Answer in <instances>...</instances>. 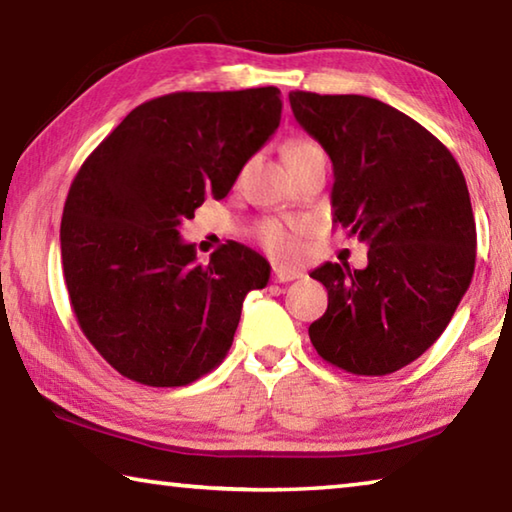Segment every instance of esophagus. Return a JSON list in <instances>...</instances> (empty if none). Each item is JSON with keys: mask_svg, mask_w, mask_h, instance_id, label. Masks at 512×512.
I'll list each match as a JSON object with an SVG mask.
<instances>
[{"mask_svg": "<svg viewBox=\"0 0 512 512\" xmlns=\"http://www.w3.org/2000/svg\"><path fill=\"white\" fill-rule=\"evenodd\" d=\"M302 277V271H296V268H289V266H275L273 268V280L275 282H291V280H298Z\"/></svg>", "mask_w": 512, "mask_h": 512, "instance_id": "obj_1", "label": "esophagus"}]
</instances>
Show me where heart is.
<instances>
[{"label":"heart","instance_id":"1","mask_svg":"<svg viewBox=\"0 0 512 512\" xmlns=\"http://www.w3.org/2000/svg\"><path fill=\"white\" fill-rule=\"evenodd\" d=\"M320 146L309 142V140H296L287 146V160L298 158V155H305L311 151H318ZM309 230L307 221H266L262 228H259V241H262L268 253L275 255L277 259H291L298 255V237L305 235Z\"/></svg>","mask_w":512,"mask_h":512}]
</instances>
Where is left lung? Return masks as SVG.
I'll list each match as a JSON object with an SVG mask.
<instances>
[{
  "label": "left lung",
  "mask_w": 512,
  "mask_h": 512,
  "mask_svg": "<svg viewBox=\"0 0 512 512\" xmlns=\"http://www.w3.org/2000/svg\"><path fill=\"white\" fill-rule=\"evenodd\" d=\"M298 124L334 167V223L368 244V266L325 262L316 352L354 375H388L427 352L472 282L476 225L463 171L418 121L361 94L289 92Z\"/></svg>",
  "instance_id": "left-lung-1"
}]
</instances>
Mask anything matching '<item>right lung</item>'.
<instances>
[{
    "label": "right lung",
    "mask_w": 512,
    "mask_h": 512,
    "mask_svg": "<svg viewBox=\"0 0 512 512\" xmlns=\"http://www.w3.org/2000/svg\"><path fill=\"white\" fill-rule=\"evenodd\" d=\"M277 88L173 92L137 106L69 187L60 253L83 334L146 386H185L219 366L248 291L271 264L228 241L203 264L180 223L228 196L280 126Z\"/></svg>",
    "instance_id": "right-lung-1"
}]
</instances>
